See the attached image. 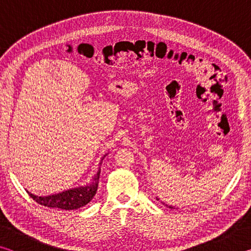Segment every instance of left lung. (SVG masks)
Instances as JSON below:
<instances>
[{"label":"left lung","mask_w":251,"mask_h":251,"mask_svg":"<svg viewBox=\"0 0 251 251\" xmlns=\"http://www.w3.org/2000/svg\"><path fill=\"white\" fill-rule=\"evenodd\" d=\"M156 199H157V201H159V198H157L156 197ZM161 203H163V205H165V206H166V207H168V208H171V209H175V207H174V206H169V205H167V203H165L164 201H160Z\"/></svg>","instance_id":"left-lung-1"}]
</instances>
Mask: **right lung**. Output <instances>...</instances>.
Listing matches in <instances>:
<instances>
[{"instance_id": "add662e5", "label": "right lung", "mask_w": 251, "mask_h": 251, "mask_svg": "<svg viewBox=\"0 0 251 251\" xmlns=\"http://www.w3.org/2000/svg\"><path fill=\"white\" fill-rule=\"evenodd\" d=\"M106 155L101 157L99 164V171H97L95 175L93 176L91 182H88V184L85 186L75 187V188L67 189L58 194L49 195V196H36V195L31 194L29 192L27 193L34 201L42 206L50 208H61V209L64 210L78 209V208L87 205V203L94 198L97 192V187H99L100 164Z\"/></svg>"}]
</instances>
